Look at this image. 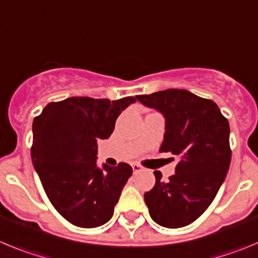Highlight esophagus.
I'll list each match as a JSON object with an SVG mask.
<instances>
[{
  "instance_id": "1",
  "label": "esophagus",
  "mask_w": 258,
  "mask_h": 258,
  "mask_svg": "<svg viewBox=\"0 0 258 258\" xmlns=\"http://www.w3.org/2000/svg\"><path fill=\"white\" fill-rule=\"evenodd\" d=\"M132 169H134L135 173H138V172H140V171H143L144 167L139 163H134L132 164Z\"/></svg>"
}]
</instances>
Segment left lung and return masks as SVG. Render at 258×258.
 <instances>
[{"instance_id":"8db88e82","label":"left lung","mask_w":258,"mask_h":258,"mask_svg":"<svg viewBox=\"0 0 258 258\" xmlns=\"http://www.w3.org/2000/svg\"><path fill=\"white\" fill-rule=\"evenodd\" d=\"M140 103L166 118L161 153L177 157L176 173L144 194L150 217L169 229L186 226L210 207L224 182L231 161L230 127L217 104L186 90L168 89L138 95ZM173 159V158H172Z\"/></svg>"}]
</instances>
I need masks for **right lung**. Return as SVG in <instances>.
Returning a JSON list of instances; mask_svg holds the SVG:
<instances>
[{"instance_id": "add662e5", "label": "right lung", "mask_w": 258, "mask_h": 258, "mask_svg": "<svg viewBox=\"0 0 258 258\" xmlns=\"http://www.w3.org/2000/svg\"><path fill=\"white\" fill-rule=\"evenodd\" d=\"M135 101L74 96L47 104L34 118L33 166L51 204L76 226L97 227L112 219L132 167L122 162L99 168L97 140L112 135L118 115Z\"/></svg>"}]
</instances>
